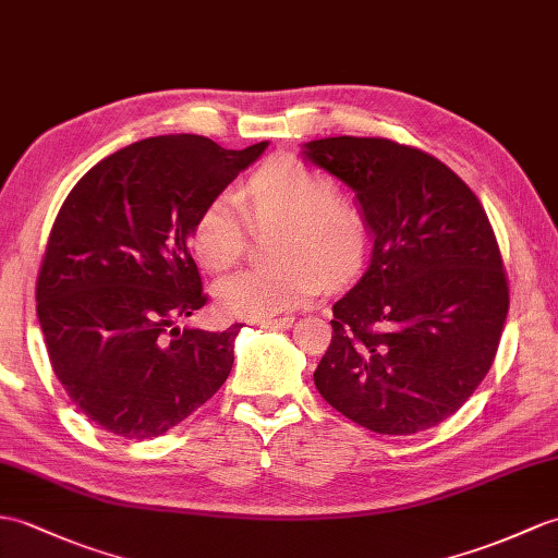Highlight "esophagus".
Here are the masks:
<instances>
[{
  "instance_id": "1",
  "label": "esophagus",
  "mask_w": 558,
  "mask_h": 558,
  "mask_svg": "<svg viewBox=\"0 0 558 558\" xmlns=\"http://www.w3.org/2000/svg\"><path fill=\"white\" fill-rule=\"evenodd\" d=\"M294 316H282V318H266V320H258V326L262 328H274V330H288L292 328Z\"/></svg>"
}]
</instances>
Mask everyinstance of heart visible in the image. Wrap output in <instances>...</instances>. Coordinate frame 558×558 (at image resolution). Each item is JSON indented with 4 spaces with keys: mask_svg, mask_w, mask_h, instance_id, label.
Here are the masks:
<instances>
[{
    "mask_svg": "<svg viewBox=\"0 0 558 558\" xmlns=\"http://www.w3.org/2000/svg\"><path fill=\"white\" fill-rule=\"evenodd\" d=\"M338 197L330 175L306 161L280 154L266 161L244 185V199L258 220H288L282 266H254L216 288L220 314L266 320L311 300L323 284L352 276L366 250L364 218ZM247 220L232 194H218L204 206L192 230V250L204 268L226 270L240 262Z\"/></svg>",
    "mask_w": 558,
    "mask_h": 558,
    "instance_id": "heart-1",
    "label": "heart"
}]
</instances>
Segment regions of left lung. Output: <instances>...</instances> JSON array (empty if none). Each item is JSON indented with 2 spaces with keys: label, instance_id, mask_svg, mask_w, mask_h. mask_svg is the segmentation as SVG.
<instances>
[{
  "label": "left lung",
  "instance_id": "left-lung-1",
  "mask_svg": "<svg viewBox=\"0 0 558 558\" xmlns=\"http://www.w3.org/2000/svg\"><path fill=\"white\" fill-rule=\"evenodd\" d=\"M304 154L354 190L373 232L368 270L332 306L318 392L373 433L427 430L497 356L509 280L495 230L475 192L423 149L340 135Z\"/></svg>",
  "mask_w": 558,
  "mask_h": 558
}]
</instances>
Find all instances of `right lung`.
I'll return each mask as SVG.
<instances>
[{
	"mask_svg": "<svg viewBox=\"0 0 558 558\" xmlns=\"http://www.w3.org/2000/svg\"><path fill=\"white\" fill-rule=\"evenodd\" d=\"M266 145L140 140L89 168L61 204L37 274V318L63 390L104 430L159 437L230 375L240 323L223 332L175 323L206 304L194 223Z\"/></svg>",
	"mask_w": 558,
	"mask_h": 558,
	"instance_id": "1",
	"label": "right lung"
}]
</instances>
